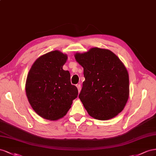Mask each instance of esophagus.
I'll use <instances>...</instances> for the list:
<instances>
[{"mask_svg": "<svg viewBox=\"0 0 156 156\" xmlns=\"http://www.w3.org/2000/svg\"><path fill=\"white\" fill-rule=\"evenodd\" d=\"M76 87L78 88V92L80 93L81 91V86L80 85V84H78V85H76Z\"/></svg>", "mask_w": 156, "mask_h": 156, "instance_id": "1", "label": "esophagus"}]
</instances>
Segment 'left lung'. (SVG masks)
Listing matches in <instances>:
<instances>
[{
    "instance_id": "left-lung-1",
    "label": "left lung",
    "mask_w": 156,
    "mask_h": 156,
    "mask_svg": "<svg viewBox=\"0 0 156 156\" xmlns=\"http://www.w3.org/2000/svg\"><path fill=\"white\" fill-rule=\"evenodd\" d=\"M74 57L83 68L85 81L79 98L90 116L108 120L123 110L129 95L125 65L107 49L92 48Z\"/></svg>"
}]
</instances>
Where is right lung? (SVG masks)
<instances>
[{"label":"right lung","mask_w":156,"mask_h":156,"mask_svg":"<svg viewBox=\"0 0 156 156\" xmlns=\"http://www.w3.org/2000/svg\"><path fill=\"white\" fill-rule=\"evenodd\" d=\"M67 58L59 50L48 52L34 61L27 74L26 95L34 112L46 119L63 118L78 97L69 71L63 69Z\"/></svg>","instance_id":"1"}]
</instances>
